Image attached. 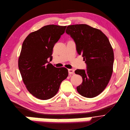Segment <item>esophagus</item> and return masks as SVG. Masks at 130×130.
<instances>
[{
    "label": "esophagus",
    "instance_id": "1",
    "mask_svg": "<svg viewBox=\"0 0 130 130\" xmlns=\"http://www.w3.org/2000/svg\"><path fill=\"white\" fill-rule=\"evenodd\" d=\"M68 72L69 74H72L74 73V71L73 69H68Z\"/></svg>",
    "mask_w": 130,
    "mask_h": 130
}]
</instances>
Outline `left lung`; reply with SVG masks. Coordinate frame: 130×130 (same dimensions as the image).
I'll list each match as a JSON object with an SVG mask.
<instances>
[{
    "instance_id": "left-lung-1",
    "label": "left lung",
    "mask_w": 130,
    "mask_h": 130,
    "mask_svg": "<svg viewBox=\"0 0 130 130\" xmlns=\"http://www.w3.org/2000/svg\"><path fill=\"white\" fill-rule=\"evenodd\" d=\"M66 32L87 65L86 70L75 71L83 80L77 90L83 96L94 98L107 86L113 72L114 53L110 41L101 30L86 24L68 26Z\"/></svg>"
}]
</instances>
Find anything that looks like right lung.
Returning a JSON list of instances; mask_svg holds the SVG:
<instances>
[{"label": "right lung", "mask_w": 130, "mask_h": 130, "mask_svg": "<svg viewBox=\"0 0 130 130\" xmlns=\"http://www.w3.org/2000/svg\"><path fill=\"white\" fill-rule=\"evenodd\" d=\"M67 26H45L30 33L23 42L18 67L29 92L36 98L45 100L54 96L61 83L68 75L65 68H56L50 62L53 48L63 35Z\"/></svg>", "instance_id": "1"}]
</instances>
